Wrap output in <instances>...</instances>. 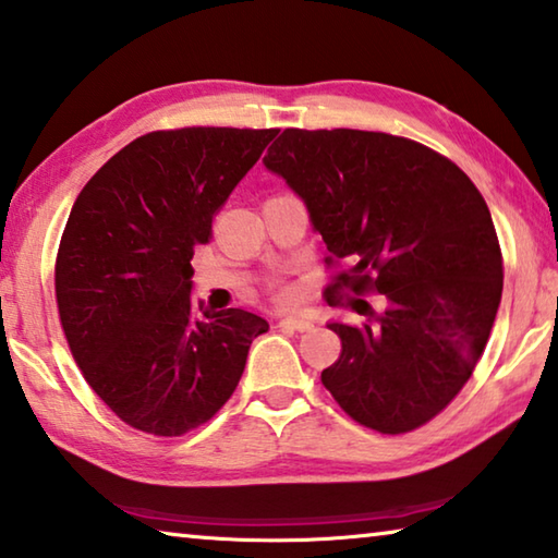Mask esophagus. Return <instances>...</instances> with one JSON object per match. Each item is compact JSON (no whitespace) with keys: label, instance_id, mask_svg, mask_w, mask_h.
Returning a JSON list of instances; mask_svg holds the SVG:
<instances>
[{"label":"esophagus","instance_id":"obj_1","mask_svg":"<svg viewBox=\"0 0 558 558\" xmlns=\"http://www.w3.org/2000/svg\"><path fill=\"white\" fill-rule=\"evenodd\" d=\"M278 327L295 329V332H307V329H313V323H310V319H302V317H282Z\"/></svg>","mask_w":558,"mask_h":558}]
</instances>
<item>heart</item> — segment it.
Segmentation results:
<instances>
[{
	"label": "heart",
	"mask_w": 558,
	"mask_h": 558,
	"mask_svg": "<svg viewBox=\"0 0 558 558\" xmlns=\"http://www.w3.org/2000/svg\"><path fill=\"white\" fill-rule=\"evenodd\" d=\"M272 300L280 302V305H288V302L292 300V290H288V288H276V290H272Z\"/></svg>",
	"instance_id": "b5f03b06"
}]
</instances>
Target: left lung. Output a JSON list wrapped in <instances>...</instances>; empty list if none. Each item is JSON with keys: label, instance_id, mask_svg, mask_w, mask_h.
<instances>
[{"label": "left lung", "instance_id": "1", "mask_svg": "<svg viewBox=\"0 0 558 558\" xmlns=\"http://www.w3.org/2000/svg\"><path fill=\"white\" fill-rule=\"evenodd\" d=\"M263 162L307 204L327 243L329 305L366 323L329 329L342 354L323 372L349 418L386 436L446 409L475 372L502 300V251L462 169L409 137L288 128ZM344 291L359 299L342 301ZM379 291L384 314L361 295Z\"/></svg>", "mask_w": 558, "mask_h": 558}]
</instances>
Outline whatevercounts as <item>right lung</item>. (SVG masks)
I'll return each instance as SVG.
<instances>
[{
    "label": "right lung",
    "instance_id": "obj_1",
    "mask_svg": "<svg viewBox=\"0 0 558 558\" xmlns=\"http://www.w3.org/2000/svg\"><path fill=\"white\" fill-rule=\"evenodd\" d=\"M278 130L179 128L132 140L75 199L56 302L83 379L130 428L177 438L211 421L268 323L196 307L192 258Z\"/></svg>",
    "mask_w": 558,
    "mask_h": 558
}]
</instances>
